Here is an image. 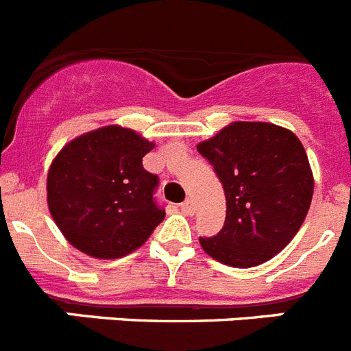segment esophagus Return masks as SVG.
<instances>
[{"label": "esophagus", "mask_w": 351, "mask_h": 351, "mask_svg": "<svg viewBox=\"0 0 351 351\" xmlns=\"http://www.w3.org/2000/svg\"><path fill=\"white\" fill-rule=\"evenodd\" d=\"M181 210L186 214H193L195 213V202L191 200V198H188V200H184V202L181 204Z\"/></svg>", "instance_id": "obj_1"}]
</instances>
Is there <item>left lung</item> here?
I'll return each instance as SVG.
<instances>
[{
  "mask_svg": "<svg viewBox=\"0 0 351 351\" xmlns=\"http://www.w3.org/2000/svg\"><path fill=\"white\" fill-rule=\"evenodd\" d=\"M225 190V225L200 246L214 260L247 269L295 237L311 206L313 172L295 133L271 123L235 121L197 145Z\"/></svg>",
  "mask_w": 351,
  "mask_h": 351,
  "instance_id": "1",
  "label": "left lung"
}]
</instances>
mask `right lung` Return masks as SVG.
Masks as SVG:
<instances>
[{
	"instance_id": "right-lung-1",
	"label": "right lung",
	"mask_w": 351,
	"mask_h": 351,
	"mask_svg": "<svg viewBox=\"0 0 351 351\" xmlns=\"http://www.w3.org/2000/svg\"><path fill=\"white\" fill-rule=\"evenodd\" d=\"M153 142L130 128L110 125L73 138L52 160L47 204L71 246L110 260L138 250L163 221L154 202L158 176L142 158Z\"/></svg>"
}]
</instances>
